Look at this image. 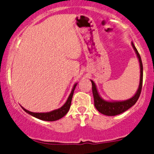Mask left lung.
Returning a JSON list of instances; mask_svg holds the SVG:
<instances>
[{
	"instance_id": "1",
	"label": "left lung",
	"mask_w": 154,
	"mask_h": 154,
	"mask_svg": "<svg viewBox=\"0 0 154 154\" xmlns=\"http://www.w3.org/2000/svg\"><path fill=\"white\" fill-rule=\"evenodd\" d=\"M132 46H133V49H134L135 52H136V55H137L138 59H139V65H140V81H139V88H138L137 91H136V93L134 94L133 97L128 99V100H123V101H107V100H103L99 95L95 83L92 80H91V84H92V93L93 97H94V106L97 109V111L100 112L102 114L106 115V116H114L121 114V113H123L124 112L127 111L128 109L133 106L136 103L139 96H140L142 88V81H143V66H142V62L140 55H139L137 49L135 47L133 42H132Z\"/></svg>"
}]
</instances>
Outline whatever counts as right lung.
Masks as SVG:
<instances>
[{"mask_svg": "<svg viewBox=\"0 0 154 154\" xmlns=\"http://www.w3.org/2000/svg\"><path fill=\"white\" fill-rule=\"evenodd\" d=\"M77 83H75L74 85L72 90H71V94L68 96L67 100L65 103V104L63 106H61L60 108L57 109L53 110L51 112H32L28 111L26 109H24V107H22L23 109L28 114L31 115L33 117L36 118V119H40V120L42 121H47V122H54V121H57L60 119L61 118H63V116H66L67 114V112L69 110L70 106H71V100H72L73 94H74V91L75 89V87L77 86Z\"/></svg>", "mask_w": 154, "mask_h": 154, "instance_id": "right-lung-1", "label": "right lung"}]
</instances>
